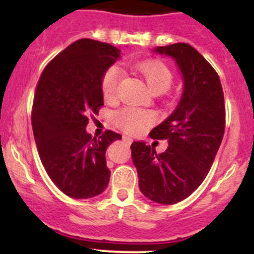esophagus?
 I'll return each instance as SVG.
<instances>
[{
	"mask_svg": "<svg viewBox=\"0 0 254 254\" xmlns=\"http://www.w3.org/2000/svg\"><path fill=\"white\" fill-rule=\"evenodd\" d=\"M123 141H124L125 143H127V145H130V143L132 142V139L130 136H127V135H124V136H123Z\"/></svg>",
	"mask_w": 254,
	"mask_h": 254,
	"instance_id": "1",
	"label": "esophagus"
}]
</instances>
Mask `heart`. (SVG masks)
<instances>
[{"instance_id": "obj_1", "label": "heart", "mask_w": 254, "mask_h": 254, "mask_svg": "<svg viewBox=\"0 0 254 254\" xmlns=\"http://www.w3.org/2000/svg\"><path fill=\"white\" fill-rule=\"evenodd\" d=\"M137 71L145 78L146 83L153 93L167 91L172 83V72L167 65L157 60L142 61L136 65ZM122 79V70L119 66L113 65L104 72L102 77V92L106 99H114ZM117 122L125 131L137 134L146 127L155 122V115L150 111L127 107L117 114Z\"/></svg>"}]
</instances>
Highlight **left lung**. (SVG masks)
Instances as JSON below:
<instances>
[{
	"instance_id": "8db88e82",
	"label": "left lung",
	"mask_w": 254,
	"mask_h": 254,
	"mask_svg": "<svg viewBox=\"0 0 254 254\" xmlns=\"http://www.w3.org/2000/svg\"><path fill=\"white\" fill-rule=\"evenodd\" d=\"M153 53L175 60L183 93L172 114L153 127L152 139L167 140L165 152L143 141L131 143L140 190L155 203L171 205L188 198L205 179L225 131V104L216 71L186 43L157 47Z\"/></svg>"
}]
</instances>
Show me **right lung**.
I'll return each mask as SVG.
<instances>
[{"mask_svg": "<svg viewBox=\"0 0 254 254\" xmlns=\"http://www.w3.org/2000/svg\"><path fill=\"white\" fill-rule=\"evenodd\" d=\"M119 58L111 44L79 39L48 64L38 82L32 113L38 152L51 181L71 198H93L108 187L106 151L122 135L107 130L96 139L86 127L103 106L102 77Z\"/></svg>", "mask_w": 254, "mask_h": 254, "instance_id": "1", "label": "right lung"}]
</instances>
